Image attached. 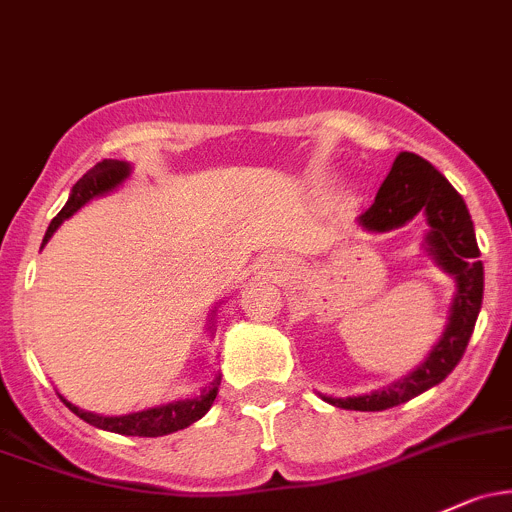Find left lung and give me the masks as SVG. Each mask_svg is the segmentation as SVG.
Wrapping results in <instances>:
<instances>
[{
	"label": "left lung",
	"mask_w": 512,
	"mask_h": 512,
	"mask_svg": "<svg viewBox=\"0 0 512 512\" xmlns=\"http://www.w3.org/2000/svg\"><path fill=\"white\" fill-rule=\"evenodd\" d=\"M419 211L427 215L429 223V252L456 279V297L444 336L429 358L400 383L346 400L326 397L331 405L358 412L390 410L439 385L464 358L483 301V262L478 260L481 252L473 220L459 191L427 159L402 152L380 186L375 203L360 215V225L375 233H387L405 225Z\"/></svg>",
	"instance_id": "1"
}]
</instances>
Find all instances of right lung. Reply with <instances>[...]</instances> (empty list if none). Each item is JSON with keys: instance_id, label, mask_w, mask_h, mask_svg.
Instances as JSON below:
<instances>
[{"instance_id": "obj_1", "label": "right lung", "mask_w": 512, "mask_h": 512, "mask_svg": "<svg viewBox=\"0 0 512 512\" xmlns=\"http://www.w3.org/2000/svg\"><path fill=\"white\" fill-rule=\"evenodd\" d=\"M129 174V166L125 161H117V159H105L100 164H95L88 174H83V179L73 186L71 198L68 203L63 206V211L51 220L46 230V238H43V245H46L48 238L56 233L58 225L63 223L66 218L78 211L80 206L90 201V198L100 196V193L110 191L120 184L122 179H127ZM218 385L220 378H215L208 390L201 392V397L196 400H181V402H169V405H161V407H152V410H144V412H134V414H125V417H102V414H93V412H83L78 407L71 405L68 400L66 407L73 414H78L80 419H85L88 424L98 429H107V432H117V434H127V437H164V434L171 432H179V429L188 427L193 424L196 419H201L203 414L211 410L215 395H218Z\"/></svg>"}]
</instances>
